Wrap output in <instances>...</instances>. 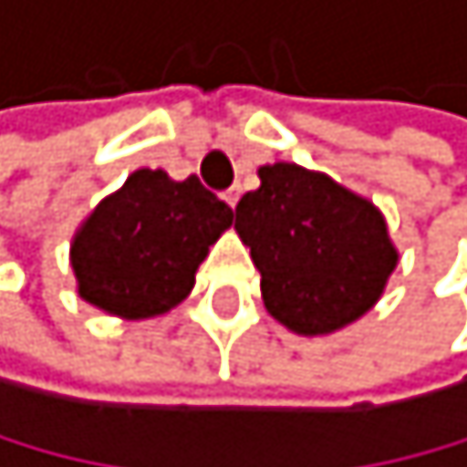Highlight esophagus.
Wrapping results in <instances>:
<instances>
[{
	"instance_id": "obj_1",
	"label": "esophagus",
	"mask_w": 467,
	"mask_h": 467,
	"mask_svg": "<svg viewBox=\"0 0 467 467\" xmlns=\"http://www.w3.org/2000/svg\"><path fill=\"white\" fill-rule=\"evenodd\" d=\"M239 195H243V190H239V187H231V190H224V202H228L231 207H236Z\"/></svg>"
}]
</instances>
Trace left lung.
Instances as JSON below:
<instances>
[{"mask_svg": "<svg viewBox=\"0 0 467 467\" xmlns=\"http://www.w3.org/2000/svg\"><path fill=\"white\" fill-rule=\"evenodd\" d=\"M234 228L260 269L265 310L295 333H333L380 298L398 251L371 202L295 163L260 166Z\"/></svg>", "mask_w": 467, "mask_h": 467, "instance_id": "8db88e82", "label": "left lung"}]
</instances>
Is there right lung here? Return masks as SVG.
<instances>
[{
	"mask_svg": "<svg viewBox=\"0 0 467 467\" xmlns=\"http://www.w3.org/2000/svg\"><path fill=\"white\" fill-rule=\"evenodd\" d=\"M231 222L234 210L195 175L172 181L161 169H137L75 234L78 295L122 318L172 310Z\"/></svg>",
	"mask_w": 467,
	"mask_h": 467,
	"instance_id": "add662e5",
	"label": "right lung"
}]
</instances>
